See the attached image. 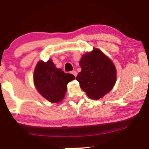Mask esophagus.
<instances>
[{"mask_svg": "<svg viewBox=\"0 0 149 149\" xmlns=\"http://www.w3.org/2000/svg\"><path fill=\"white\" fill-rule=\"evenodd\" d=\"M71 73H72V74L73 75V76H74L75 77H76V76H77V72L76 71H71Z\"/></svg>", "mask_w": 149, "mask_h": 149, "instance_id": "34e87169", "label": "esophagus"}]
</instances>
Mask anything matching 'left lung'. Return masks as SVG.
Segmentation results:
<instances>
[{"mask_svg":"<svg viewBox=\"0 0 149 149\" xmlns=\"http://www.w3.org/2000/svg\"><path fill=\"white\" fill-rule=\"evenodd\" d=\"M81 71L76 80L87 95L93 100L103 97L113 88L116 81L115 65L97 48L82 56Z\"/></svg>","mask_w":149,"mask_h":149,"instance_id":"left-lung-1","label":"left lung"}]
</instances>
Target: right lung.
Segmentation results:
<instances>
[{
	"label": "right lung",
	"mask_w": 149,
	"mask_h": 149,
	"mask_svg": "<svg viewBox=\"0 0 149 149\" xmlns=\"http://www.w3.org/2000/svg\"><path fill=\"white\" fill-rule=\"evenodd\" d=\"M75 79L71 73L57 69L52 60L38 63L33 73V82L38 92L52 103H57L64 98L67 84Z\"/></svg>",
	"instance_id": "add662e5"
}]
</instances>
